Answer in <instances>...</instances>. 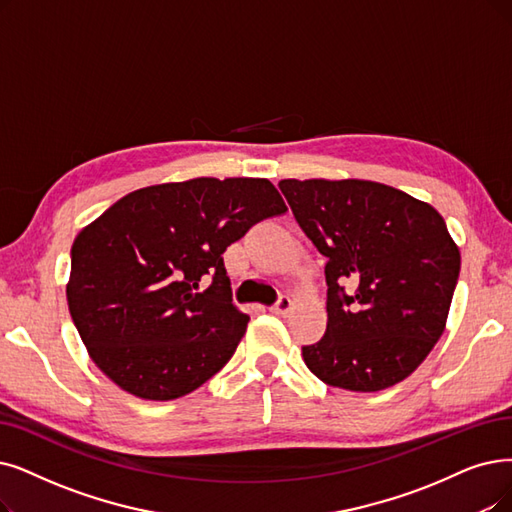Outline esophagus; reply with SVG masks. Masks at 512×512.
Instances as JSON below:
<instances>
[{"mask_svg":"<svg viewBox=\"0 0 512 512\" xmlns=\"http://www.w3.org/2000/svg\"><path fill=\"white\" fill-rule=\"evenodd\" d=\"M292 309V298L290 296H279V300L271 306V313L275 315H288Z\"/></svg>","mask_w":512,"mask_h":512,"instance_id":"obj_1","label":"esophagus"}]
</instances>
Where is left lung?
I'll use <instances>...</instances> for the list:
<instances>
[{"instance_id":"left-lung-1","label":"left lung","mask_w":512,"mask_h":512,"mask_svg":"<svg viewBox=\"0 0 512 512\" xmlns=\"http://www.w3.org/2000/svg\"><path fill=\"white\" fill-rule=\"evenodd\" d=\"M327 258V327L302 346L330 386L376 393L410 376L445 330L460 250L428 203L372 180L279 182Z\"/></svg>"}]
</instances>
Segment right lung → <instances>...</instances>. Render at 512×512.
<instances>
[{
  "mask_svg": "<svg viewBox=\"0 0 512 512\" xmlns=\"http://www.w3.org/2000/svg\"><path fill=\"white\" fill-rule=\"evenodd\" d=\"M283 212L267 178H193L128 193L81 229L67 302L100 372L151 401L220 372L250 321L231 300L222 254Z\"/></svg>",
  "mask_w": 512,
  "mask_h": 512,
  "instance_id": "obj_1",
  "label": "right lung"
}]
</instances>
